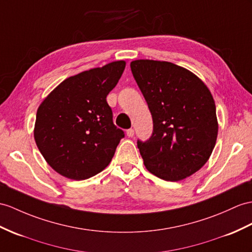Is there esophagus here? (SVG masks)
<instances>
[{"mask_svg":"<svg viewBox=\"0 0 252 252\" xmlns=\"http://www.w3.org/2000/svg\"><path fill=\"white\" fill-rule=\"evenodd\" d=\"M126 134H127L128 138H132L133 134H134V130L131 129V128H130V129H127L126 130Z\"/></svg>","mask_w":252,"mask_h":252,"instance_id":"34e87169","label":"esophagus"}]
</instances>
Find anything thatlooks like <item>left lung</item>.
<instances>
[{"label":"left lung","instance_id":"left-lung-1","mask_svg":"<svg viewBox=\"0 0 252 252\" xmlns=\"http://www.w3.org/2000/svg\"><path fill=\"white\" fill-rule=\"evenodd\" d=\"M131 72L153 118L149 140H138L146 169L177 182L199 171L216 144L218 122L210 90L200 78L170 62L137 60Z\"/></svg>","mask_w":252,"mask_h":252}]
</instances>
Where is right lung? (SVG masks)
Listing matches in <instances>:
<instances>
[{"instance_id":"right-lung-1","label":"right lung","mask_w":252,"mask_h":252,"mask_svg":"<svg viewBox=\"0 0 252 252\" xmlns=\"http://www.w3.org/2000/svg\"><path fill=\"white\" fill-rule=\"evenodd\" d=\"M125 66V61H115L67 78L40 103L34 139L48 164L59 174L87 180L112 160L125 134L113 124L106 98Z\"/></svg>"}]
</instances>
